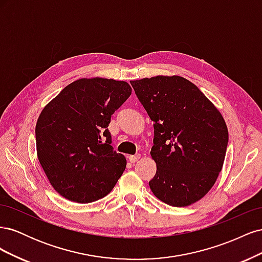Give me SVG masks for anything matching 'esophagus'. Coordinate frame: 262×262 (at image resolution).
Listing matches in <instances>:
<instances>
[{"instance_id":"34e87169","label":"esophagus","mask_w":262,"mask_h":262,"mask_svg":"<svg viewBox=\"0 0 262 262\" xmlns=\"http://www.w3.org/2000/svg\"><path fill=\"white\" fill-rule=\"evenodd\" d=\"M140 158H141V155L137 154V155H130L128 157V160H129L130 163H136V162H138L140 160Z\"/></svg>"}]
</instances>
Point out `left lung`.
I'll list each match as a JSON object with an SVG mask.
<instances>
[{
  "label": "left lung",
  "mask_w": 262,
  "mask_h": 262,
  "mask_svg": "<svg viewBox=\"0 0 262 262\" xmlns=\"http://www.w3.org/2000/svg\"><path fill=\"white\" fill-rule=\"evenodd\" d=\"M154 123L150 156L154 195L171 207H188L207 194L223 168L228 131L213 102L185 77L157 75L130 81Z\"/></svg>",
  "instance_id": "obj_1"
}]
</instances>
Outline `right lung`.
Returning <instances> with one entry per match:
<instances>
[{
	"label": "right lung",
	"instance_id": "add662e5",
	"mask_svg": "<svg viewBox=\"0 0 262 262\" xmlns=\"http://www.w3.org/2000/svg\"><path fill=\"white\" fill-rule=\"evenodd\" d=\"M131 86L113 78H80L45 106L36 123L37 157L55 191L77 203L107 195L125 169L113 149L110 118Z\"/></svg>",
	"mask_w": 262,
	"mask_h": 262
}]
</instances>
